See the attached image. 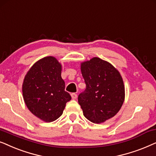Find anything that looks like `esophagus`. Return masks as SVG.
<instances>
[{
    "mask_svg": "<svg viewBox=\"0 0 156 156\" xmlns=\"http://www.w3.org/2000/svg\"><path fill=\"white\" fill-rule=\"evenodd\" d=\"M71 97H72L73 99H76L77 98V94H76V93H71Z\"/></svg>",
    "mask_w": 156,
    "mask_h": 156,
    "instance_id": "obj_1",
    "label": "esophagus"
}]
</instances>
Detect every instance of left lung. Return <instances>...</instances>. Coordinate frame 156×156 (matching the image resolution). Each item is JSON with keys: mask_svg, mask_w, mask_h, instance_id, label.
<instances>
[{"mask_svg": "<svg viewBox=\"0 0 156 156\" xmlns=\"http://www.w3.org/2000/svg\"><path fill=\"white\" fill-rule=\"evenodd\" d=\"M86 88L78 95V103L87 119L101 123L119 111L125 88L119 72L108 62L93 58L81 64Z\"/></svg>", "mask_w": 156, "mask_h": 156, "instance_id": "obj_1", "label": "left lung"}]
</instances>
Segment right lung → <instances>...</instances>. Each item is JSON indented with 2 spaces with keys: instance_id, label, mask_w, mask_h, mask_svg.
<instances>
[{
  "instance_id": "right-lung-1",
  "label": "right lung",
  "mask_w": 156,
  "mask_h": 156,
  "mask_svg": "<svg viewBox=\"0 0 156 156\" xmlns=\"http://www.w3.org/2000/svg\"><path fill=\"white\" fill-rule=\"evenodd\" d=\"M23 95L29 111L45 122L62 115L71 96L65 91L61 65L55 58H43L31 67L23 83Z\"/></svg>"
}]
</instances>
